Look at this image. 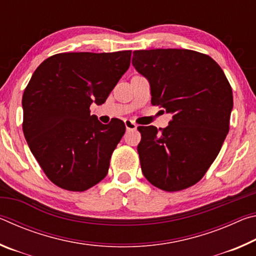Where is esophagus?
<instances>
[{
  "label": "esophagus",
  "mask_w": 256,
  "mask_h": 256,
  "mask_svg": "<svg viewBox=\"0 0 256 256\" xmlns=\"http://www.w3.org/2000/svg\"><path fill=\"white\" fill-rule=\"evenodd\" d=\"M124 124H125V128H126L128 131H130V130H136L138 128V125L130 120H125Z\"/></svg>",
  "instance_id": "34e87169"
}]
</instances>
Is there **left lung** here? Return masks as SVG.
Returning a JSON list of instances; mask_svg holds the SVG:
<instances>
[{"label":"left lung","mask_w":256,"mask_h":256,"mask_svg":"<svg viewBox=\"0 0 256 256\" xmlns=\"http://www.w3.org/2000/svg\"><path fill=\"white\" fill-rule=\"evenodd\" d=\"M132 64L148 79L152 105L172 115L164 128H138L142 172L167 192L188 188L204 176L227 136L232 86L218 63L196 50H134Z\"/></svg>","instance_id":"left-lung-1"}]
</instances>
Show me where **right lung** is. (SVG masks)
Segmentation results:
<instances>
[{"label": "right lung", "mask_w": 256, "mask_h": 256, "mask_svg": "<svg viewBox=\"0 0 256 256\" xmlns=\"http://www.w3.org/2000/svg\"><path fill=\"white\" fill-rule=\"evenodd\" d=\"M131 50L60 53L36 68L22 96L26 140L46 176L82 192L105 178L125 133L124 122L102 124L90 115L128 71Z\"/></svg>", "instance_id": "obj_1"}]
</instances>
